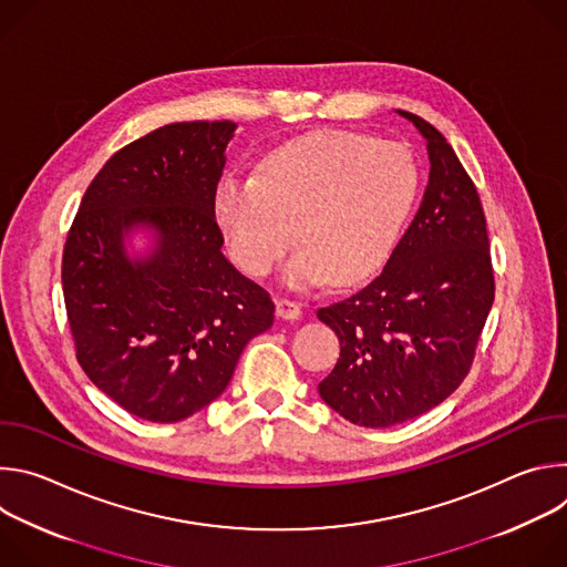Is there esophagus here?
I'll list each match as a JSON object with an SVG mask.
<instances>
[{
	"label": "esophagus",
	"instance_id": "obj_1",
	"mask_svg": "<svg viewBox=\"0 0 567 567\" xmlns=\"http://www.w3.org/2000/svg\"><path fill=\"white\" fill-rule=\"evenodd\" d=\"M276 311H278L280 318H287V320H296L302 313L300 302L291 300V298H278L276 300Z\"/></svg>",
	"mask_w": 567,
	"mask_h": 567
}]
</instances>
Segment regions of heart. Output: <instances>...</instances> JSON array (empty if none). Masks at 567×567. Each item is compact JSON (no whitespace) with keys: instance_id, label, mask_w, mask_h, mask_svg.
I'll list each match as a JSON object with an SVG mask.
<instances>
[{"instance_id":"1","label":"heart","mask_w":567,"mask_h":567,"mask_svg":"<svg viewBox=\"0 0 567 567\" xmlns=\"http://www.w3.org/2000/svg\"><path fill=\"white\" fill-rule=\"evenodd\" d=\"M420 190L413 152L370 134L322 130L274 150L258 177L226 175L215 190V217L235 265L262 278L296 239L287 262L293 287L334 276L354 282L392 254Z\"/></svg>"}]
</instances>
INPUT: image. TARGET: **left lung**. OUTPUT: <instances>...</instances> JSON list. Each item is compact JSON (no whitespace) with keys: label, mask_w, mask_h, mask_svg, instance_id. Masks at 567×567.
<instances>
[{"label":"left lung","mask_w":567,"mask_h":567,"mask_svg":"<svg viewBox=\"0 0 567 567\" xmlns=\"http://www.w3.org/2000/svg\"><path fill=\"white\" fill-rule=\"evenodd\" d=\"M399 114L426 138L431 173L420 210L374 280L316 311L341 341L318 392L368 429L415 420L464 381L496 293L475 184L429 121Z\"/></svg>","instance_id":"8db88e82"}]
</instances>
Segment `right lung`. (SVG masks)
<instances>
[{
    "label": "right lung",
    "mask_w": 567,
    "mask_h": 567,
    "mask_svg": "<svg viewBox=\"0 0 567 567\" xmlns=\"http://www.w3.org/2000/svg\"><path fill=\"white\" fill-rule=\"evenodd\" d=\"M233 121L158 127L121 147L90 184L62 254L75 359L127 413L182 422L228 385L247 343L274 326L267 289L224 256L215 190ZM159 233L132 264L122 235Z\"/></svg>",
    "instance_id": "right-lung-1"
}]
</instances>
